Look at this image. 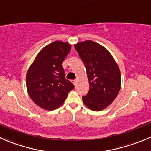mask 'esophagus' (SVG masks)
Wrapping results in <instances>:
<instances>
[{"label":"esophagus","mask_w":151,"mask_h":151,"mask_svg":"<svg viewBox=\"0 0 151 151\" xmlns=\"http://www.w3.org/2000/svg\"><path fill=\"white\" fill-rule=\"evenodd\" d=\"M77 80H72V83H73V84L74 85H76L77 84Z\"/></svg>","instance_id":"obj_1"}]
</instances>
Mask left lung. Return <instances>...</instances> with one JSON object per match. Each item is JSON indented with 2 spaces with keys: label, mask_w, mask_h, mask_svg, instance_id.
I'll use <instances>...</instances> for the list:
<instances>
[{
  "label": "left lung",
  "mask_w": 151,
  "mask_h": 151,
  "mask_svg": "<svg viewBox=\"0 0 151 151\" xmlns=\"http://www.w3.org/2000/svg\"><path fill=\"white\" fill-rule=\"evenodd\" d=\"M86 65L89 91L83 101L92 111H102L119 93L121 86L119 68L111 54L103 46L91 40L74 45Z\"/></svg>",
  "instance_id": "left-lung-1"
}]
</instances>
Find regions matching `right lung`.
<instances>
[{"label": "right lung", "mask_w": 151, "mask_h": 151, "mask_svg": "<svg viewBox=\"0 0 151 151\" xmlns=\"http://www.w3.org/2000/svg\"><path fill=\"white\" fill-rule=\"evenodd\" d=\"M71 45L55 41L37 55L26 74L28 93L35 104L52 111L60 106L74 86L65 79L63 62Z\"/></svg>", "instance_id": "right-lung-1"}]
</instances>
